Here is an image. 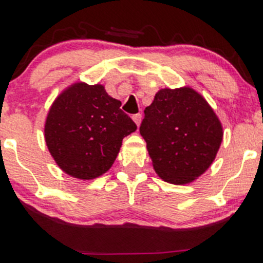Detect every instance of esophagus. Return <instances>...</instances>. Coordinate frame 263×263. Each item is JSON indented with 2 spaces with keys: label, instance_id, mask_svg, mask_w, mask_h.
Segmentation results:
<instances>
[{
  "label": "esophagus",
  "instance_id": "1",
  "mask_svg": "<svg viewBox=\"0 0 263 263\" xmlns=\"http://www.w3.org/2000/svg\"><path fill=\"white\" fill-rule=\"evenodd\" d=\"M141 119H142V115H141V114H136V115H134V116H132V120H134L135 123H136V125H137V126H140Z\"/></svg>",
  "mask_w": 263,
  "mask_h": 263
}]
</instances>
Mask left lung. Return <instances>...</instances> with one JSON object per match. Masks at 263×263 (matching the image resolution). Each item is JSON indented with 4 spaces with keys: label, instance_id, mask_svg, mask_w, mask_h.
<instances>
[{
    "label": "left lung",
    "instance_id": "8db88e82",
    "mask_svg": "<svg viewBox=\"0 0 263 263\" xmlns=\"http://www.w3.org/2000/svg\"><path fill=\"white\" fill-rule=\"evenodd\" d=\"M140 132L156 173L177 185L192 183L210 167L224 135L210 105L189 86L159 90L144 108Z\"/></svg>",
    "mask_w": 263,
    "mask_h": 263
}]
</instances>
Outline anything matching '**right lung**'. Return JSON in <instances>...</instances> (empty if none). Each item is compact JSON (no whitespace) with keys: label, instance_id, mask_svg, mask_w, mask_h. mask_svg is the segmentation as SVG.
<instances>
[{"label":"right lung","instance_id":"1","mask_svg":"<svg viewBox=\"0 0 263 263\" xmlns=\"http://www.w3.org/2000/svg\"><path fill=\"white\" fill-rule=\"evenodd\" d=\"M105 87L75 83L49 108L44 126L48 149L63 172L90 180L110 170L122 140L137 129Z\"/></svg>","mask_w":263,"mask_h":263}]
</instances>
